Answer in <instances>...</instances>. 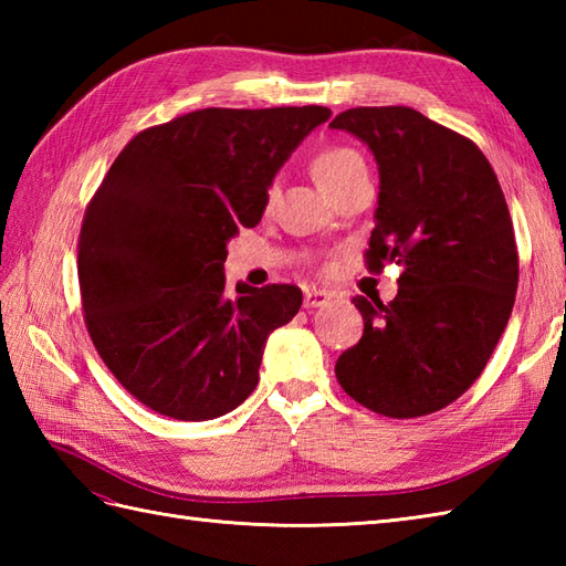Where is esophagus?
I'll use <instances>...</instances> for the list:
<instances>
[{"label":"esophagus","mask_w":566,"mask_h":566,"mask_svg":"<svg viewBox=\"0 0 566 566\" xmlns=\"http://www.w3.org/2000/svg\"><path fill=\"white\" fill-rule=\"evenodd\" d=\"M331 292L326 290H306L304 294V308H318V306H326L331 302Z\"/></svg>","instance_id":"esophagus-1"}]
</instances>
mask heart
Returning <instances> with one entry per match:
<instances>
[{
    "label": "heart",
    "mask_w": 566,
    "mask_h": 566,
    "mask_svg": "<svg viewBox=\"0 0 566 566\" xmlns=\"http://www.w3.org/2000/svg\"><path fill=\"white\" fill-rule=\"evenodd\" d=\"M367 170L365 158L353 148L345 146H333L321 150L314 160H311V175L318 182V187L331 195V191L343 185L347 177H353L355 172ZM268 199H272V189H268Z\"/></svg>",
    "instance_id": "b5f03b06"
}]
</instances>
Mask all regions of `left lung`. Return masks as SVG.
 <instances>
[{
	"mask_svg": "<svg viewBox=\"0 0 566 566\" xmlns=\"http://www.w3.org/2000/svg\"><path fill=\"white\" fill-rule=\"evenodd\" d=\"M331 126L379 165L367 270L403 268L394 302L353 298L365 333L335 377L379 416L436 413L482 375L511 318L518 248L506 197L476 143L411 106H357Z\"/></svg>",
	"mask_w": 566,
	"mask_h": 566,
	"instance_id": "obj_1",
	"label": "left lung"
}]
</instances>
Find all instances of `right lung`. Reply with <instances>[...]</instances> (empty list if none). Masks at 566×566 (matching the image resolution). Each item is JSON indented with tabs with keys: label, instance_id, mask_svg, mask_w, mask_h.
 <instances>
[{
	"label": "right lung",
	"instance_id": "add662e5",
	"mask_svg": "<svg viewBox=\"0 0 566 566\" xmlns=\"http://www.w3.org/2000/svg\"><path fill=\"white\" fill-rule=\"evenodd\" d=\"M326 106L199 109L126 143L84 211V326L118 384L155 413L219 418L258 387L294 284L226 290V243L258 226L268 187Z\"/></svg>",
	"mask_w": 566,
	"mask_h": 566
}]
</instances>
